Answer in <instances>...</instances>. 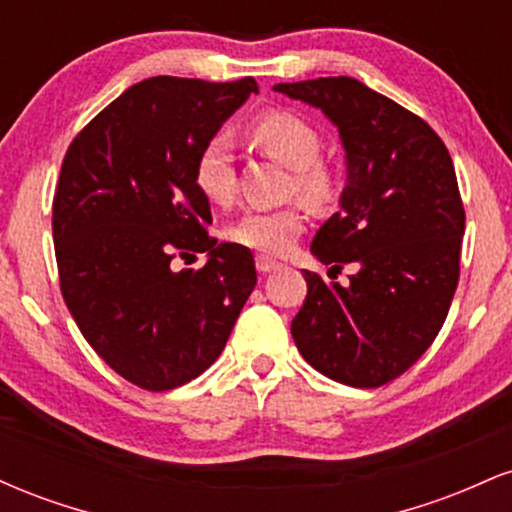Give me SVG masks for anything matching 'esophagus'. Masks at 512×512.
I'll return each mask as SVG.
<instances>
[{
	"instance_id": "obj_1",
	"label": "esophagus",
	"mask_w": 512,
	"mask_h": 512,
	"mask_svg": "<svg viewBox=\"0 0 512 512\" xmlns=\"http://www.w3.org/2000/svg\"><path fill=\"white\" fill-rule=\"evenodd\" d=\"M255 264H257V272H260V274H272L281 267L279 262L272 260V257H267V255H257Z\"/></svg>"
}]
</instances>
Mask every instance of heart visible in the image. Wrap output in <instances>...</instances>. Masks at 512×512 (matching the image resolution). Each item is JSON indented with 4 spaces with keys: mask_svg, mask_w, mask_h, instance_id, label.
Segmentation results:
<instances>
[{
    "mask_svg": "<svg viewBox=\"0 0 512 512\" xmlns=\"http://www.w3.org/2000/svg\"><path fill=\"white\" fill-rule=\"evenodd\" d=\"M250 142L264 154L296 170L293 185L298 197L313 207H325L334 197V175L317 158L322 151V139L317 129L303 117L289 110H269L248 127ZM197 190L211 204H226L236 197V168H233L231 144L223 137L211 139L199 149L192 168ZM303 231V214L296 207L284 209H252L228 228V238L243 248L279 255L298 233Z\"/></svg>",
    "mask_w": 512,
    "mask_h": 512,
    "instance_id": "b5f03b06",
    "label": "heart"
}]
</instances>
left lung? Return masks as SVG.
<instances>
[{
  "mask_svg": "<svg viewBox=\"0 0 512 512\" xmlns=\"http://www.w3.org/2000/svg\"><path fill=\"white\" fill-rule=\"evenodd\" d=\"M274 91L320 108L339 129L346 187L310 250L332 269L358 267L349 286L303 274L293 342L327 378L380 387L419 361L455 296L464 207L452 158L419 115L351 76Z\"/></svg>",
  "mask_w": 512,
  "mask_h": 512,
  "instance_id": "1",
  "label": "left lung"
}]
</instances>
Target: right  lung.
Instances as JSON below:
<instances>
[{"mask_svg": "<svg viewBox=\"0 0 512 512\" xmlns=\"http://www.w3.org/2000/svg\"><path fill=\"white\" fill-rule=\"evenodd\" d=\"M257 84L151 76L129 86L69 144L52 199L60 289L86 342L149 392L202 375L255 289L252 252L207 233L192 168ZM207 251L173 273L175 254Z\"/></svg>", "mask_w": 512, "mask_h": 512, "instance_id": "add662e5", "label": "right lung"}]
</instances>
